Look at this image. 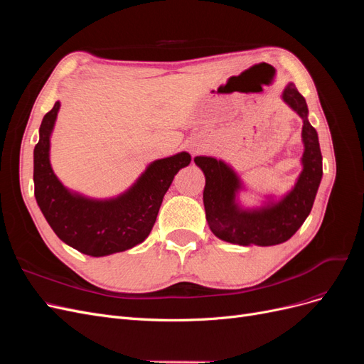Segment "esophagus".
<instances>
[{
  "mask_svg": "<svg viewBox=\"0 0 364 364\" xmlns=\"http://www.w3.org/2000/svg\"><path fill=\"white\" fill-rule=\"evenodd\" d=\"M202 146H203V144H202L200 141H193L191 144L188 146V149H190V151L194 155V153H199V151L202 150Z\"/></svg>",
  "mask_w": 364,
  "mask_h": 364,
  "instance_id": "34e87169",
  "label": "esophagus"
}]
</instances>
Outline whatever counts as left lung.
<instances>
[{
    "mask_svg": "<svg viewBox=\"0 0 364 364\" xmlns=\"http://www.w3.org/2000/svg\"><path fill=\"white\" fill-rule=\"evenodd\" d=\"M282 100L304 121L302 171L293 188L279 200L272 196L259 208H243L238 193L245 185L234 168L222 159L196 156L194 162L205 174L203 205L206 222L213 234L228 243L240 246H274L290 240L302 226L316 199L322 181V153L316 129L308 121L305 98L289 83Z\"/></svg>",
    "mask_w": 364,
    "mask_h": 364,
    "instance_id": "8db88e82",
    "label": "left lung"
}]
</instances>
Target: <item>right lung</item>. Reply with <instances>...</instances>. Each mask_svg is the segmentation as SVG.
Instances as JSON below:
<instances>
[{"label": "right lung", "instance_id": "right-lung-1", "mask_svg": "<svg viewBox=\"0 0 364 364\" xmlns=\"http://www.w3.org/2000/svg\"><path fill=\"white\" fill-rule=\"evenodd\" d=\"M60 103L43 117L33 151V181L38 206L63 243L85 255L106 257L142 243L156 222L174 176L191 162L186 151L156 159L129 190L112 199H91L68 190L54 174L50 138Z\"/></svg>", "mask_w": 364, "mask_h": 364}]
</instances>
